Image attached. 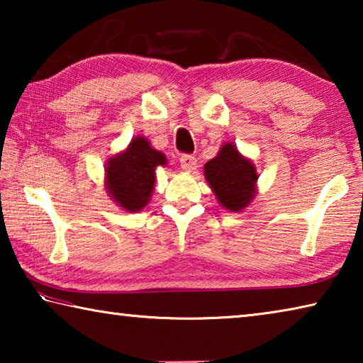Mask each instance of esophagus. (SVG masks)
<instances>
[{
  "instance_id": "obj_1",
  "label": "esophagus",
  "mask_w": 363,
  "mask_h": 363,
  "mask_svg": "<svg viewBox=\"0 0 363 363\" xmlns=\"http://www.w3.org/2000/svg\"><path fill=\"white\" fill-rule=\"evenodd\" d=\"M181 168L184 171H194L196 168V158L192 155H182L181 157Z\"/></svg>"
}]
</instances>
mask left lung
I'll list each match as a JSON object with an SVG mask.
<instances>
[{
  "mask_svg": "<svg viewBox=\"0 0 363 363\" xmlns=\"http://www.w3.org/2000/svg\"><path fill=\"white\" fill-rule=\"evenodd\" d=\"M205 177L219 203L229 211H242L256 195L255 164L230 143L220 147L218 155L205 164Z\"/></svg>",
  "mask_w": 363,
  "mask_h": 363,
  "instance_id": "left-lung-1",
  "label": "left lung"
}]
</instances>
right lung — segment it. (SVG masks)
I'll use <instances>...</instances> for the list:
<instances>
[{"instance_id":"right-lung-1","label":"right lung","mask_w":363,"mask_h":363,"mask_svg":"<svg viewBox=\"0 0 363 363\" xmlns=\"http://www.w3.org/2000/svg\"><path fill=\"white\" fill-rule=\"evenodd\" d=\"M167 157L153 149L143 136L134 138L126 150L108 158L106 189L116 205L136 213L149 203L155 186V169L164 167Z\"/></svg>"}]
</instances>
